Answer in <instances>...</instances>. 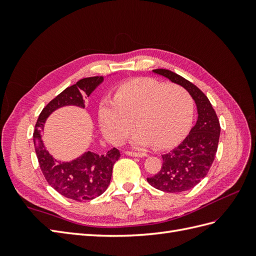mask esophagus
Returning <instances> with one entry per match:
<instances>
[{"mask_svg": "<svg viewBox=\"0 0 256 256\" xmlns=\"http://www.w3.org/2000/svg\"><path fill=\"white\" fill-rule=\"evenodd\" d=\"M124 153L126 154V155H128V156H133V157H145V156H148V155L144 154V153H135V152H128V150L124 152Z\"/></svg>", "mask_w": 256, "mask_h": 256, "instance_id": "34e87169", "label": "esophagus"}]
</instances>
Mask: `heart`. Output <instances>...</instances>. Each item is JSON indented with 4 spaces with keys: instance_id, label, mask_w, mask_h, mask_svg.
<instances>
[{
    "instance_id": "1",
    "label": "heart",
    "mask_w": 256,
    "mask_h": 256,
    "mask_svg": "<svg viewBox=\"0 0 256 256\" xmlns=\"http://www.w3.org/2000/svg\"><path fill=\"white\" fill-rule=\"evenodd\" d=\"M98 114L102 133L111 143L122 144L136 123L140 131L133 138L135 146L154 145L166 150L187 133L192 121L194 100L180 86L136 78L120 84L113 100L103 99Z\"/></svg>"
}]
</instances>
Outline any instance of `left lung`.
Masks as SVG:
<instances>
[{
	"instance_id": "1",
	"label": "left lung",
	"mask_w": 256,
	"mask_h": 256,
	"mask_svg": "<svg viewBox=\"0 0 256 256\" xmlns=\"http://www.w3.org/2000/svg\"><path fill=\"white\" fill-rule=\"evenodd\" d=\"M153 72L184 86L197 106V123L177 148L162 155L160 170L148 178L150 186L162 192H182L194 188L209 172L218 150L221 130L219 118L209 99L198 86L170 70L154 69Z\"/></svg>"
}]
</instances>
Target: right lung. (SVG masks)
Wrapping results in <instances>:
<instances>
[{"instance_id": "add662e5", "label": "right lung", "mask_w": 256, "mask_h": 256, "mask_svg": "<svg viewBox=\"0 0 256 256\" xmlns=\"http://www.w3.org/2000/svg\"><path fill=\"white\" fill-rule=\"evenodd\" d=\"M102 81L101 76L84 78L64 89L42 108L32 134L38 162L47 182L64 197L76 201L94 199L106 192L110 184L113 165L121 156L118 150L113 148L104 155L86 152L72 162H60L46 150L40 132L46 118L57 108L64 106L84 108V96H89Z\"/></svg>"}]
</instances>
